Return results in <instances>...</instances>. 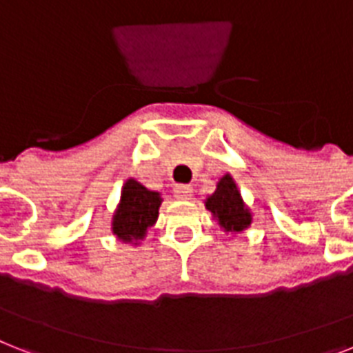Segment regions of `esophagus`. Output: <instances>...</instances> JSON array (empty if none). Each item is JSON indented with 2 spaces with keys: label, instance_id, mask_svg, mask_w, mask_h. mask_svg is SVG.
I'll use <instances>...</instances> for the list:
<instances>
[{
  "label": "esophagus",
  "instance_id": "obj_1",
  "mask_svg": "<svg viewBox=\"0 0 353 353\" xmlns=\"http://www.w3.org/2000/svg\"><path fill=\"white\" fill-rule=\"evenodd\" d=\"M192 192H194V188H192L190 185H176V186H174V196H176L177 199H190Z\"/></svg>",
  "mask_w": 353,
  "mask_h": 353
}]
</instances>
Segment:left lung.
I'll return each instance as SVG.
<instances>
[{"label": "left lung", "instance_id": "1", "mask_svg": "<svg viewBox=\"0 0 353 353\" xmlns=\"http://www.w3.org/2000/svg\"><path fill=\"white\" fill-rule=\"evenodd\" d=\"M206 208L226 232H243L252 223V214L241 199L230 174L221 177L216 192L206 199Z\"/></svg>", "mask_w": 353, "mask_h": 353}]
</instances>
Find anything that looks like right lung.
I'll return each mask as SVG.
<instances>
[{
    "instance_id": "obj_1",
    "label": "right lung",
    "mask_w": 353,
    "mask_h": 353,
    "mask_svg": "<svg viewBox=\"0 0 353 353\" xmlns=\"http://www.w3.org/2000/svg\"><path fill=\"white\" fill-rule=\"evenodd\" d=\"M161 201L157 192L148 190L136 179H128L123 185L121 201L112 217V232L125 243L143 239L156 223Z\"/></svg>"
}]
</instances>
